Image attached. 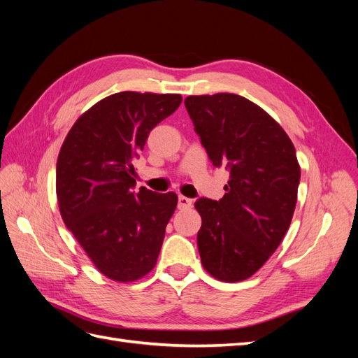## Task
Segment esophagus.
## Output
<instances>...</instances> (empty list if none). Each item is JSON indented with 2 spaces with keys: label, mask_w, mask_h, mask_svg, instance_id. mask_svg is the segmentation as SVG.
<instances>
[{
  "label": "esophagus",
  "mask_w": 358,
  "mask_h": 358,
  "mask_svg": "<svg viewBox=\"0 0 358 358\" xmlns=\"http://www.w3.org/2000/svg\"><path fill=\"white\" fill-rule=\"evenodd\" d=\"M191 206H192V200L191 199L179 196V199H178V208L179 209H189Z\"/></svg>",
  "instance_id": "obj_1"
}]
</instances>
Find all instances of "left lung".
I'll return each instance as SVG.
<instances>
[{
	"mask_svg": "<svg viewBox=\"0 0 358 358\" xmlns=\"http://www.w3.org/2000/svg\"><path fill=\"white\" fill-rule=\"evenodd\" d=\"M185 107L212 164L230 170L220 201H196L201 264L215 279L241 282L267 262L289 229L300 182L296 149L284 128L245 96L189 95Z\"/></svg>",
	"mask_w": 358,
	"mask_h": 358,
	"instance_id": "left-lung-1",
	"label": "left lung"
}]
</instances>
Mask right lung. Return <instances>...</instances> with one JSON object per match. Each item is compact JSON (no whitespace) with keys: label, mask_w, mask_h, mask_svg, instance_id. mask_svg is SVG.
Returning a JSON list of instances; mask_svg holds the SVG:
<instances>
[{"label":"right lung","mask_w":358,"mask_h":358,"mask_svg":"<svg viewBox=\"0 0 358 358\" xmlns=\"http://www.w3.org/2000/svg\"><path fill=\"white\" fill-rule=\"evenodd\" d=\"M180 103V94H112L79 116L61 146L62 221L96 270L116 282H134L157 264L178 196L143 187L134 192L133 162Z\"/></svg>","instance_id":"right-lung-1"}]
</instances>
